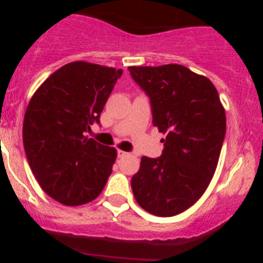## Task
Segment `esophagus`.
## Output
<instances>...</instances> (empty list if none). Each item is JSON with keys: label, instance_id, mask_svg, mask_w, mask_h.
I'll list each match as a JSON object with an SVG mask.
<instances>
[{"label": "esophagus", "instance_id": "esophagus-1", "mask_svg": "<svg viewBox=\"0 0 263 263\" xmlns=\"http://www.w3.org/2000/svg\"><path fill=\"white\" fill-rule=\"evenodd\" d=\"M126 155H127V153L124 152V150H117V157L118 158H124V157H126Z\"/></svg>", "mask_w": 263, "mask_h": 263}]
</instances>
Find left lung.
Returning a JSON list of instances; mask_svg holds the SVG:
<instances>
[{
	"label": "left lung",
	"instance_id": "8db88e82",
	"mask_svg": "<svg viewBox=\"0 0 263 263\" xmlns=\"http://www.w3.org/2000/svg\"><path fill=\"white\" fill-rule=\"evenodd\" d=\"M127 69L150 97L153 124L166 136L159 158H141L132 178L134 197L152 215H179L203 196L212 180L227 130L225 109L212 81L187 67Z\"/></svg>",
	"mask_w": 263,
	"mask_h": 263
}]
</instances>
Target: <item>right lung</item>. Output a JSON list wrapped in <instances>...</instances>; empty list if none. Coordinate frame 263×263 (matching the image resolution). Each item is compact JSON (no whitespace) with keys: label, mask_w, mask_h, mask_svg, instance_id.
Instances as JSON below:
<instances>
[{"label":"right lung","mask_w":263,"mask_h":263,"mask_svg":"<svg viewBox=\"0 0 263 263\" xmlns=\"http://www.w3.org/2000/svg\"><path fill=\"white\" fill-rule=\"evenodd\" d=\"M122 69L72 62L32 95L23 118L30 168L50 197L68 206L95 200L108 182L117 150L88 138Z\"/></svg>","instance_id":"obj_1"}]
</instances>
